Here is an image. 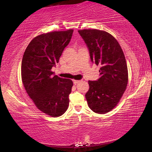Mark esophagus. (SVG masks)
<instances>
[{
    "instance_id": "34e87169",
    "label": "esophagus",
    "mask_w": 152,
    "mask_h": 152,
    "mask_svg": "<svg viewBox=\"0 0 152 152\" xmlns=\"http://www.w3.org/2000/svg\"><path fill=\"white\" fill-rule=\"evenodd\" d=\"M73 82H74V84H78L79 82H80L81 81L80 80H74Z\"/></svg>"
}]
</instances>
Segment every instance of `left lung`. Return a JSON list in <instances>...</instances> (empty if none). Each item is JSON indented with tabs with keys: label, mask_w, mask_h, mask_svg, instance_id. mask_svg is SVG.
I'll return each instance as SVG.
<instances>
[{
	"label": "left lung",
	"mask_w": 152,
	"mask_h": 152,
	"mask_svg": "<svg viewBox=\"0 0 152 152\" xmlns=\"http://www.w3.org/2000/svg\"><path fill=\"white\" fill-rule=\"evenodd\" d=\"M88 48L92 62L101 66V77L88 81L85 94L92 111L105 114L117 106L128 82V70L125 55L117 39L108 32L98 29L78 30Z\"/></svg>",
	"instance_id": "left-lung-1"
}]
</instances>
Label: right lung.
<instances>
[{"mask_svg":"<svg viewBox=\"0 0 152 152\" xmlns=\"http://www.w3.org/2000/svg\"><path fill=\"white\" fill-rule=\"evenodd\" d=\"M74 30L43 33L31 41L21 64V79L38 109L53 117L62 115L69 106L73 82L51 71L70 43Z\"/></svg>","mask_w":152,"mask_h":152,"instance_id":"obj_1","label":"right lung"}]
</instances>
